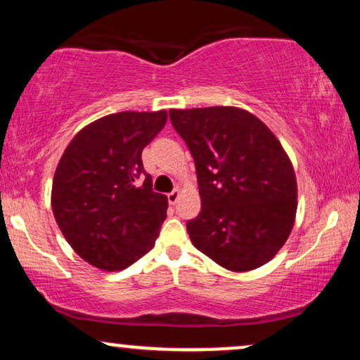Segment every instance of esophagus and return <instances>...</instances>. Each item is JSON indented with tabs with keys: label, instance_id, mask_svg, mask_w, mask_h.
<instances>
[{
	"label": "esophagus",
	"instance_id": "obj_1",
	"mask_svg": "<svg viewBox=\"0 0 360 360\" xmlns=\"http://www.w3.org/2000/svg\"><path fill=\"white\" fill-rule=\"evenodd\" d=\"M177 200H179V189H174V191L167 194V201H169V205H176V203H177Z\"/></svg>",
	"mask_w": 360,
	"mask_h": 360
}]
</instances>
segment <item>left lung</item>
Returning <instances> with one entry per match:
<instances>
[{"label": "left lung", "mask_w": 360, "mask_h": 360, "mask_svg": "<svg viewBox=\"0 0 360 360\" xmlns=\"http://www.w3.org/2000/svg\"><path fill=\"white\" fill-rule=\"evenodd\" d=\"M169 117L196 166L201 212L186 223L193 245L233 272L269 262L298 206L295 169L279 140L235 106L171 110Z\"/></svg>", "instance_id": "8db88e82"}]
</instances>
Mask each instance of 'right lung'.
I'll return each mask as SVG.
<instances>
[{"mask_svg":"<svg viewBox=\"0 0 360 360\" xmlns=\"http://www.w3.org/2000/svg\"><path fill=\"white\" fill-rule=\"evenodd\" d=\"M167 111H120L76 134L57 164L52 212L76 254L103 271H122L154 247L167 198L152 191L142 150Z\"/></svg>","mask_w":360,"mask_h":360,"instance_id":"1","label":"right lung"}]
</instances>
